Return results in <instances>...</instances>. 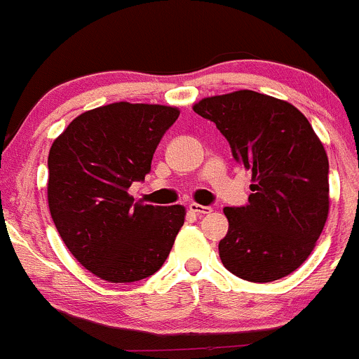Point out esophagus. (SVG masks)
I'll use <instances>...</instances> for the list:
<instances>
[{
    "label": "esophagus",
    "instance_id": "esophagus-1",
    "mask_svg": "<svg viewBox=\"0 0 359 359\" xmlns=\"http://www.w3.org/2000/svg\"><path fill=\"white\" fill-rule=\"evenodd\" d=\"M188 208H190V211L191 212H195V215L197 216H204V215H209V212L212 211L211 208H209V205H201V204H190L188 205Z\"/></svg>",
    "mask_w": 359,
    "mask_h": 359
}]
</instances>
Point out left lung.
Masks as SVG:
<instances>
[{
	"label": "left lung",
	"mask_w": 359,
	"mask_h": 359,
	"mask_svg": "<svg viewBox=\"0 0 359 359\" xmlns=\"http://www.w3.org/2000/svg\"><path fill=\"white\" fill-rule=\"evenodd\" d=\"M194 111L216 123L253 181L246 205L223 209L225 269L251 283L292 274L314 250L330 209L328 157L312 126L293 104L255 90L205 97Z\"/></svg>",
	"instance_id": "8db88e82"
}]
</instances>
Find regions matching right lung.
Here are the masks:
<instances>
[{"label":"right lung","instance_id":"obj_1","mask_svg":"<svg viewBox=\"0 0 359 359\" xmlns=\"http://www.w3.org/2000/svg\"><path fill=\"white\" fill-rule=\"evenodd\" d=\"M180 109L113 102L78 115L48 154V208L59 236L87 271L134 283L158 271L184 223L183 205L134 202Z\"/></svg>","mask_w":359,"mask_h":359}]
</instances>
